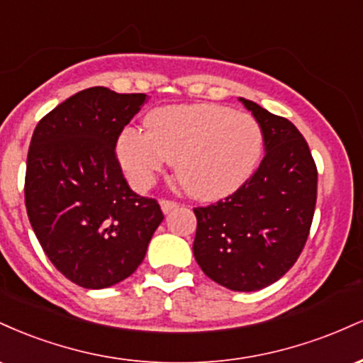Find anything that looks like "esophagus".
I'll use <instances>...</instances> for the list:
<instances>
[{"label": "esophagus", "mask_w": 363, "mask_h": 363, "mask_svg": "<svg viewBox=\"0 0 363 363\" xmlns=\"http://www.w3.org/2000/svg\"><path fill=\"white\" fill-rule=\"evenodd\" d=\"M179 203L174 201V199H162L160 201V206H162V211L164 213H169V211H172L174 208H177Z\"/></svg>", "instance_id": "1"}]
</instances>
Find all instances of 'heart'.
Instances as JSON below:
<instances>
[{
  "label": "heart",
  "instance_id": "b5f03b06",
  "mask_svg": "<svg viewBox=\"0 0 363 363\" xmlns=\"http://www.w3.org/2000/svg\"><path fill=\"white\" fill-rule=\"evenodd\" d=\"M261 153L257 121L215 104L160 107L148 114L147 131L126 128L118 143L121 164L135 184H147L169 160L181 186L201 199L242 186Z\"/></svg>",
  "mask_w": 363,
  "mask_h": 363
}]
</instances>
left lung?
Listing matches in <instances>:
<instances>
[{"instance_id":"8db88e82","label":"left lung","mask_w":363,"mask_h":363,"mask_svg":"<svg viewBox=\"0 0 363 363\" xmlns=\"http://www.w3.org/2000/svg\"><path fill=\"white\" fill-rule=\"evenodd\" d=\"M259 123L264 157L235 193L194 208L196 262L234 291L272 285L301 256L318 198V167L309 145L289 119L240 99Z\"/></svg>"}]
</instances>
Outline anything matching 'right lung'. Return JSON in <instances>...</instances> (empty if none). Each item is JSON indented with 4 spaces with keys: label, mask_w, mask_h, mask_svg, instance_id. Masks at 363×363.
I'll return each mask as SVG.
<instances>
[{
    "label": "right lung",
    "mask_w": 363,
    "mask_h": 363,
    "mask_svg": "<svg viewBox=\"0 0 363 363\" xmlns=\"http://www.w3.org/2000/svg\"><path fill=\"white\" fill-rule=\"evenodd\" d=\"M145 94L91 86L34 129L25 206L45 256L83 289H106L136 272L164 220L157 199L133 193L116 155Z\"/></svg>",
    "instance_id": "right-lung-1"
}]
</instances>
